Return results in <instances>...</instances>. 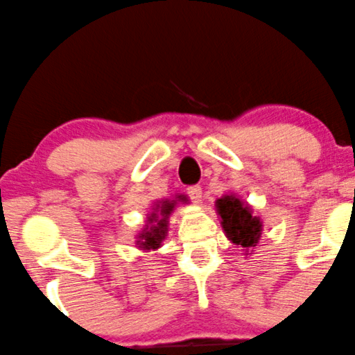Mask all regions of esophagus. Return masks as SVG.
Wrapping results in <instances>:
<instances>
[{
	"label": "esophagus",
	"instance_id": "1",
	"mask_svg": "<svg viewBox=\"0 0 355 355\" xmlns=\"http://www.w3.org/2000/svg\"><path fill=\"white\" fill-rule=\"evenodd\" d=\"M187 193L193 202H200V200H202V189H200V185H192V187H189Z\"/></svg>",
	"mask_w": 355,
	"mask_h": 355
}]
</instances>
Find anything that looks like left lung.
I'll return each mask as SVG.
<instances>
[{
  "mask_svg": "<svg viewBox=\"0 0 355 355\" xmlns=\"http://www.w3.org/2000/svg\"><path fill=\"white\" fill-rule=\"evenodd\" d=\"M216 211L221 218V226L231 243L248 250L257 246L262 236V221L253 216L252 207L234 193L216 200Z\"/></svg>",
  "mask_w": 355,
  "mask_h": 355,
  "instance_id": "obj_1",
  "label": "left lung"
}]
</instances>
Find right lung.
<instances>
[{
	"label": "right lung",
	"mask_w": 355,
	"mask_h": 355,
	"mask_svg": "<svg viewBox=\"0 0 355 355\" xmlns=\"http://www.w3.org/2000/svg\"><path fill=\"white\" fill-rule=\"evenodd\" d=\"M180 202H187V197L177 196ZM177 200H159L153 206L151 214L148 216V225L137 234V245L141 250H156L162 246V241L166 238L168 233V218L173 212Z\"/></svg>",
	"instance_id": "right-lung-1"
}]
</instances>
